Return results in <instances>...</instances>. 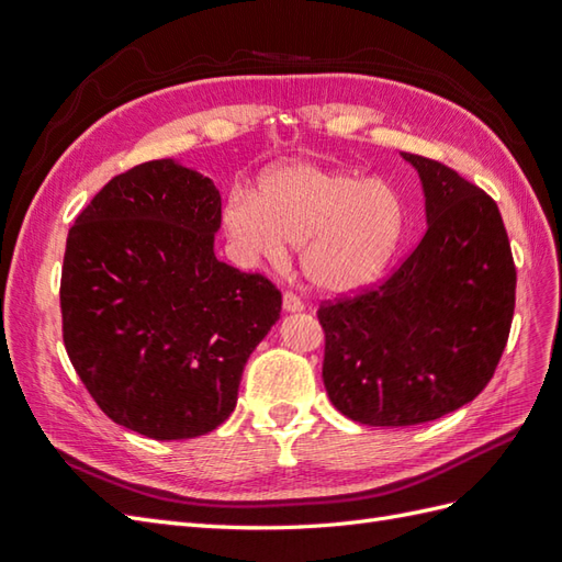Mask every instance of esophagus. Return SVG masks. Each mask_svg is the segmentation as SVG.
<instances>
[{"instance_id":"34e87169","label":"esophagus","mask_w":562,"mask_h":562,"mask_svg":"<svg viewBox=\"0 0 562 562\" xmlns=\"http://www.w3.org/2000/svg\"><path fill=\"white\" fill-rule=\"evenodd\" d=\"M302 307L304 304L295 293H283V312L295 314V312H302Z\"/></svg>"}]
</instances>
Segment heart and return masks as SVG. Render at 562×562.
<instances>
[{"instance_id":"obj_1","label":"heart","mask_w":562,"mask_h":562,"mask_svg":"<svg viewBox=\"0 0 562 562\" xmlns=\"http://www.w3.org/2000/svg\"><path fill=\"white\" fill-rule=\"evenodd\" d=\"M223 229L246 265L281 267L300 246V269L321 293L375 281L403 236V203L384 180L312 164L279 166L255 196L236 190Z\"/></svg>"}]
</instances>
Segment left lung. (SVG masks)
Segmentation results:
<instances>
[{"instance_id": "8db88e82", "label": "left lung", "mask_w": 562, "mask_h": 562, "mask_svg": "<svg viewBox=\"0 0 562 562\" xmlns=\"http://www.w3.org/2000/svg\"><path fill=\"white\" fill-rule=\"evenodd\" d=\"M401 157L422 180L427 232L382 285L318 310L323 384L368 427H413L471 403L495 375L516 304L497 203L443 164Z\"/></svg>"}]
</instances>
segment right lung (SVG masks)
<instances>
[{"mask_svg": "<svg viewBox=\"0 0 562 562\" xmlns=\"http://www.w3.org/2000/svg\"><path fill=\"white\" fill-rule=\"evenodd\" d=\"M220 220L211 178L157 159L112 178L67 234V356L100 411L147 438L217 429L281 314L269 279L215 258Z\"/></svg>", "mask_w": 562, "mask_h": 562, "instance_id": "right-lung-1", "label": "right lung"}]
</instances>
